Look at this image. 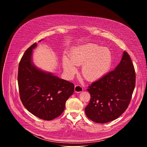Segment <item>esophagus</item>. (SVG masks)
Wrapping results in <instances>:
<instances>
[{
    "instance_id": "esophagus-1",
    "label": "esophagus",
    "mask_w": 147,
    "mask_h": 147,
    "mask_svg": "<svg viewBox=\"0 0 147 147\" xmlns=\"http://www.w3.org/2000/svg\"><path fill=\"white\" fill-rule=\"evenodd\" d=\"M74 91L77 93H80L83 91V88L80 85H76L74 87Z\"/></svg>"
}]
</instances>
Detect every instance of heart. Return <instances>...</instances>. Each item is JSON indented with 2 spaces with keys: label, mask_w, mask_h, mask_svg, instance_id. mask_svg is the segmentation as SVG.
Masks as SVG:
<instances>
[{
  "label": "heart",
  "mask_w": 147,
  "mask_h": 147,
  "mask_svg": "<svg viewBox=\"0 0 147 147\" xmlns=\"http://www.w3.org/2000/svg\"><path fill=\"white\" fill-rule=\"evenodd\" d=\"M112 63V56L107 48L94 44H87L73 49L69 57L63 61L65 71L73 76L77 71L76 66L82 65L81 74L88 81H94L105 75Z\"/></svg>",
  "instance_id": "heart-1"
}]
</instances>
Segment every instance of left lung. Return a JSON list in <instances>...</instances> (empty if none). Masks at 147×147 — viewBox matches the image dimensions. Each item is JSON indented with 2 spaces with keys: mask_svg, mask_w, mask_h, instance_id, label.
<instances>
[{
  "mask_svg": "<svg viewBox=\"0 0 147 147\" xmlns=\"http://www.w3.org/2000/svg\"><path fill=\"white\" fill-rule=\"evenodd\" d=\"M135 84L134 65L128 53L124 51L114 70L88 87L91 99L85 108L86 116L97 123L117 119L128 108Z\"/></svg>",
  "mask_w": 147,
  "mask_h": 147,
  "instance_id": "1",
  "label": "left lung"
}]
</instances>
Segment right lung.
<instances>
[{
	"label": "right lung",
	"mask_w": 147,
	"mask_h": 147,
	"mask_svg": "<svg viewBox=\"0 0 147 147\" xmlns=\"http://www.w3.org/2000/svg\"><path fill=\"white\" fill-rule=\"evenodd\" d=\"M36 45L35 43L29 47L20 61V97L24 107L32 114L40 119L51 120L64 111L66 100L74 92V85L34 65L32 53Z\"/></svg>",
	"instance_id": "1"
}]
</instances>
